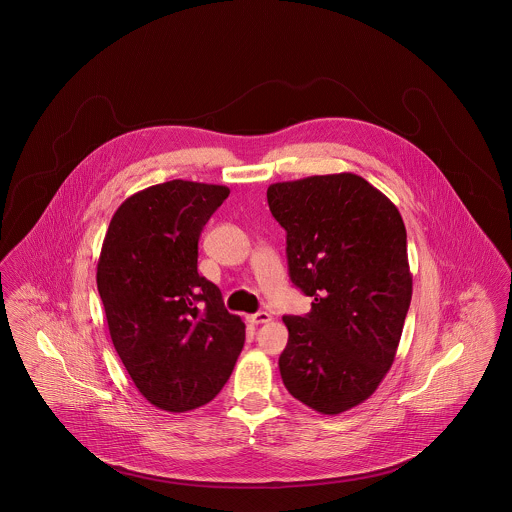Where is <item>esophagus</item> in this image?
I'll return each instance as SVG.
<instances>
[{"instance_id":"1","label":"esophagus","mask_w":512,"mask_h":512,"mask_svg":"<svg viewBox=\"0 0 512 512\" xmlns=\"http://www.w3.org/2000/svg\"><path fill=\"white\" fill-rule=\"evenodd\" d=\"M269 320H271V316H269V312H266V310H260V312H256V314H252L250 316V322L256 323H268Z\"/></svg>"}]
</instances>
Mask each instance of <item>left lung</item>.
<instances>
[{"instance_id":"8db88e82","label":"left lung","mask_w":512,"mask_h":512,"mask_svg":"<svg viewBox=\"0 0 512 512\" xmlns=\"http://www.w3.org/2000/svg\"><path fill=\"white\" fill-rule=\"evenodd\" d=\"M271 216L287 231L291 281L312 310L283 316L287 391L320 414L364 403L389 372L412 298L397 206L354 173L273 183Z\"/></svg>"}]
</instances>
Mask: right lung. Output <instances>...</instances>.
Returning <instances> with one entry per match:
<instances>
[{
    "instance_id": "1",
    "label": "right lung",
    "mask_w": 512,
    "mask_h": 512,
    "mask_svg": "<svg viewBox=\"0 0 512 512\" xmlns=\"http://www.w3.org/2000/svg\"><path fill=\"white\" fill-rule=\"evenodd\" d=\"M227 196L183 179L140 190L102 244L96 281L113 347L142 397L167 412L210 403L243 350V320L198 275L200 233Z\"/></svg>"
}]
</instances>
